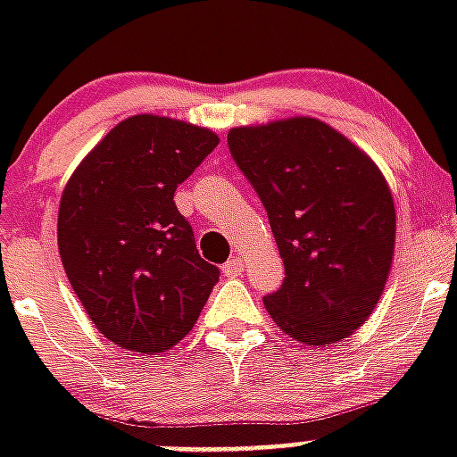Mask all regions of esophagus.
<instances>
[{
    "mask_svg": "<svg viewBox=\"0 0 457 457\" xmlns=\"http://www.w3.org/2000/svg\"><path fill=\"white\" fill-rule=\"evenodd\" d=\"M222 272H225L228 278H239L244 272V261L242 258H229L228 263L222 265Z\"/></svg>",
    "mask_w": 457,
    "mask_h": 457,
    "instance_id": "obj_1",
    "label": "esophagus"
}]
</instances>
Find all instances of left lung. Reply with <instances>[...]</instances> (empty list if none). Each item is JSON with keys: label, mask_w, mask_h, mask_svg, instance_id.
<instances>
[{"label": "left lung", "mask_w": 457, "mask_h": 457, "mask_svg": "<svg viewBox=\"0 0 457 457\" xmlns=\"http://www.w3.org/2000/svg\"><path fill=\"white\" fill-rule=\"evenodd\" d=\"M229 154L263 201L285 263L272 320L294 339L322 346L370 318L394 256L396 211L382 172L315 118L235 128Z\"/></svg>", "instance_id": "1"}]
</instances>
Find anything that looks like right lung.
<instances>
[{"mask_svg": "<svg viewBox=\"0 0 457 457\" xmlns=\"http://www.w3.org/2000/svg\"><path fill=\"white\" fill-rule=\"evenodd\" d=\"M218 146L182 120L118 123L68 179L59 253L89 320L109 341L161 353L185 339L220 270L199 256L175 189Z\"/></svg>", "mask_w": 457, "mask_h": 457, "instance_id": "1", "label": "right lung"}]
</instances>
